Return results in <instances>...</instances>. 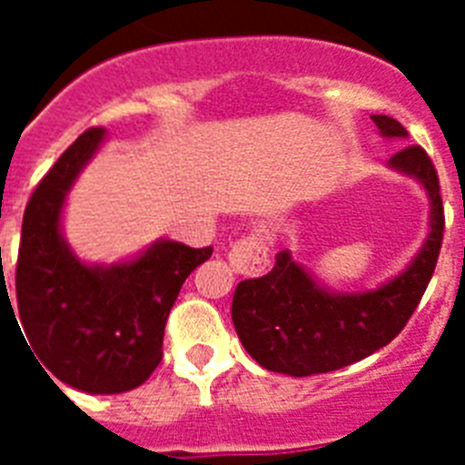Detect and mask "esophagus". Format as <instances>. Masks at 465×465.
<instances>
[{"instance_id":"esophagus-1","label":"esophagus","mask_w":465,"mask_h":465,"mask_svg":"<svg viewBox=\"0 0 465 465\" xmlns=\"http://www.w3.org/2000/svg\"><path fill=\"white\" fill-rule=\"evenodd\" d=\"M270 249L262 242V237L249 235L244 240H237L235 244L230 246L228 261L237 274L244 277H256L270 268Z\"/></svg>"}]
</instances>
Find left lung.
<instances>
[{"instance_id": "obj_1", "label": "left lung", "mask_w": 465, "mask_h": 465, "mask_svg": "<svg viewBox=\"0 0 465 465\" xmlns=\"http://www.w3.org/2000/svg\"><path fill=\"white\" fill-rule=\"evenodd\" d=\"M381 137H408L391 116H372ZM389 167L417 179L430 200V230L408 268L372 291L323 289L289 252L268 274L244 279L232 295V323L244 349L265 371L307 377L340 371L386 347L410 322L424 295L445 232L440 182L421 146H405Z\"/></svg>"}]
</instances>
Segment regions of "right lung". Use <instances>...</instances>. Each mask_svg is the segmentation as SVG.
Returning a JSON list of instances; mask_svg holds the SVG:
<instances>
[{"label":"right lung","instance_id":"add662e5","mask_svg":"<svg viewBox=\"0 0 465 465\" xmlns=\"http://www.w3.org/2000/svg\"><path fill=\"white\" fill-rule=\"evenodd\" d=\"M104 134V127L85 130L35 188L15 265L20 326L44 372L102 396L149 380L163 359L176 295L188 274L212 256V246L191 249L172 240L114 265H88L74 256L60 232L64 197Z\"/></svg>","mask_w":465,"mask_h":465}]
</instances>
